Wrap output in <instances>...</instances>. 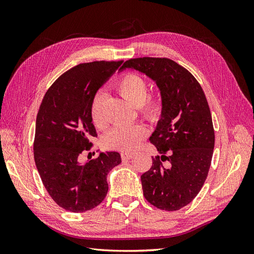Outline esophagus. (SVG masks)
Segmentation results:
<instances>
[{
    "label": "esophagus",
    "instance_id": "34e87169",
    "mask_svg": "<svg viewBox=\"0 0 254 254\" xmlns=\"http://www.w3.org/2000/svg\"><path fill=\"white\" fill-rule=\"evenodd\" d=\"M122 160L123 161H126V160H130L134 157V153L133 152H122Z\"/></svg>",
    "mask_w": 254,
    "mask_h": 254
}]
</instances>
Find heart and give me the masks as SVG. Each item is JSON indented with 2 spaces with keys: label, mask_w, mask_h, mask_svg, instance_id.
I'll use <instances>...</instances> for the list:
<instances>
[{
  "label": "heart",
  "mask_w": 254,
  "mask_h": 254,
  "mask_svg": "<svg viewBox=\"0 0 254 254\" xmlns=\"http://www.w3.org/2000/svg\"><path fill=\"white\" fill-rule=\"evenodd\" d=\"M119 93L134 107H137L141 117L148 123H157L162 115L163 105L159 94L148 92V86L142 76L134 73H126L115 82ZM103 93H96L92 97L90 105V118L92 124L97 129L107 126L104 114ZM146 129L140 124L122 125L113 128L106 134L104 143L106 147L113 150L133 151L139 147L146 136Z\"/></svg>",
  "instance_id": "obj_1"
}]
</instances>
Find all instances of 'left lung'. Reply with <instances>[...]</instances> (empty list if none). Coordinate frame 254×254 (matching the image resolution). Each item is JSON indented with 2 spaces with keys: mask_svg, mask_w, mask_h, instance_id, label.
<instances>
[{
  "mask_svg": "<svg viewBox=\"0 0 254 254\" xmlns=\"http://www.w3.org/2000/svg\"><path fill=\"white\" fill-rule=\"evenodd\" d=\"M126 67L155 80L162 96V115L149 139L161 156L141 176L144 197L158 209L178 211L197 196L209 174L215 144L209 104L200 83L174 60L134 58L121 68Z\"/></svg>",
  "mask_w": 254,
  "mask_h": 254,
  "instance_id": "obj_1",
  "label": "left lung"
}]
</instances>
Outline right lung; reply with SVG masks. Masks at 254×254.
<instances>
[{"mask_svg": "<svg viewBox=\"0 0 254 254\" xmlns=\"http://www.w3.org/2000/svg\"><path fill=\"white\" fill-rule=\"evenodd\" d=\"M123 64L93 61L64 72L45 93L36 120L34 158L48 193L60 207L83 213L101 203L107 175L122 160L119 152H103L80 162L97 136L90 118L92 97Z\"/></svg>", "mask_w": 254, "mask_h": 254, "instance_id": "obj_1", "label": "right lung"}]
</instances>
